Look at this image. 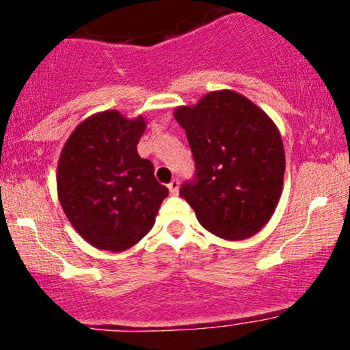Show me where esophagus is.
<instances>
[{
	"mask_svg": "<svg viewBox=\"0 0 350 350\" xmlns=\"http://www.w3.org/2000/svg\"><path fill=\"white\" fill-rule=\"evenodd\" d=\"M167 189H170V192L172 196H176L179 192V180L178 179H172L170 184H167Z\"/></svg>",
	"mask_w": 350,
	"mask_h": 350,
	"instance_id": "1",
	"label": "esophagus"
}]
</instances>
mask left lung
Returning <instances> with one entry per match:
<instances>
[{"label": "left lung", "instance_id": "8db88e82", "mask_svg": "<svg viewBox=\"0 0 350 350\" xmlns=\"http://www.w3.org/2000/svg\"><path fill=\"white\" fill-rule=\"evenodd\" d=\"M196 161V180L180 196L206 230L245 240L262 230L283 191L281 135L252 100L234 90L208 92L196 105L178 107Z\"/></svg>", "mask_w": 350, "mask_h": 350}]
</instances>
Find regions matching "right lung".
<instances>
[{
	"instance_id": "1",
	"label": "right lung",
	"mask_w": 350,
	"mask_h": 350,
	"mask_svg": "<svg viewBox=\"0 0 350 350\" xmlns=\"http://www.w3.org/2000/svg\"><path fill=\"white\" fill-rule=\"evenodd\" d=\"M144 130L143 116L100 111L77 124L60 152V204L77 234L100 250L124 252L138 243L170 194L136 150Z\"/></svg>"
}]
</instances>
